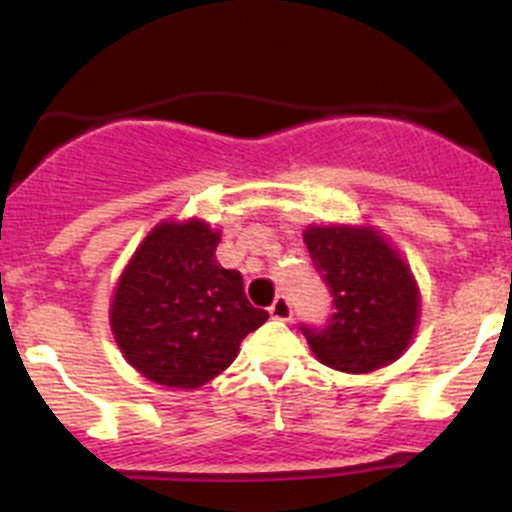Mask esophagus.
<instances>
[{"mask_svg":"<svg viewBox=\"0 0 512 512\" xmlns=\"http://www.w3.org/2000/svg\"><path fill=\"white\" fill-rule=\"evenodd\" d=\"M270 314L272 319H280V322H287L292 317V302H289L287 294H277V299L270 307Z\"/></svg>","mask_w":512,"mask_h":512,"instance_id":"34e87169","label":"esophagus"}]
</instances>
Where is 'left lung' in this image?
I'll return each instance as SVG.
<instances>
[{
	"mask_svg": "<svg viewBox=\"0 0 512 512\" xmlns=\"http://www.w3.org/2000/svg\"><path fill=\"white\" fill-rule=\"evenodd\" d=\"M304 245L334 309L324 324H299L314 356L349 374L399 359L418 322L409 265L384 237L361 227H307Z\"/></svg>",
	"mask_w": 512,
	"mask_h": 512,
	"instance_id": "8db88e82",
	"label": "left lung"
}]
</instances>
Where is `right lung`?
I'll list each match as a JSON object with an SVG mask.
<instances>
[{
    "label": "right lung",
    "instance_id": "obj_1",
    "mask_svg": "<svg viewBox=\"0 0 512 512\" xmlns=\"http://www.w3.org/2000/svg\"><path fill=\"white\" fill-rule=\"evenodd\" d=\"M220 232L200 220L160 223L121 275L111 327L146 379L198 389L235 361L240 342L270 314L252 307L237 270L215 260Z\"/></svg>",
    "mask_w": 512,
    "mask_h": 512
}]
</instances>
